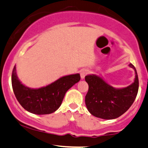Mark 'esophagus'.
Returning <instances> with one entry per match:
<instances>
[{
  "label": "esophagus",
  "mask_w": 148,
  "mask_h": 148,
  "mask_svg": "<svg viewBox=\"0 0 148 148\" xmlns=\"http://www.w3.org/2000/svg\"><path fill=\"white\" fill-rule=\"evenodd\" d=\"M88 74V71L86 69H83L81 71V78L83 79Z\"/></svg>",
  "instance_id": "1"
}]
</instances>
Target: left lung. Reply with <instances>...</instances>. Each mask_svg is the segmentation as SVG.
Here are the masks:
<instances>
[{
  "label": "left lung",
  "instance_id": "8db88e82",
  "mask_svg": "<svg viewBox=\"0 0 148 148\" xmlns=\"http://www.w3.org/2000/svg\"><path fill=\"white\" fill-rule=\"evenodd\" d=\"M129 66L134 69L136 76L135 82L126 88L116 89L96 75L85 77L88 84L85 103L91 114L103 119H114L131 106L138 94L139 81L135 66L132 64Z\"/></svg>",
  "mask_w": 148,
  "mask_h": 148
}]
</instances>
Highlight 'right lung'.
<instances>
[{
  "label": "right lung",
  "instance_id": "right-lung-1",
  "mask_svg": "<svg viewBox=\"0 0 148 148\" xmlns=\"http://www.w3.org/2000/svg\"><path fill=\"white\" fill-rule=\"evenodd\" d=\"M81 79L80 74H71L59 79L45 87L32 89L22 84L16 75L15 66L12 71V86L18 101L26 110L37 115L49 114L61 106L64 95Z\"/></svg>",
  "mask_w": 148,
  "mask_h": 148
}]
</instances>
